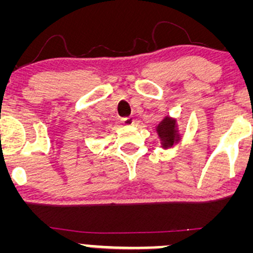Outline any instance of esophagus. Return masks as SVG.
<instances>
[{"label":"esophagus","mask_w":253,"mask_h":253,"mask_svg":"<svg viewBox=\"0 0 253 253\" xmlns=\"http://www.w3.org/2000/svg\"><path fill=\"white\" fill-rule=\"evenodd\" d=\"M123 124L126 125V126H133L134 125V119L133 118H124Z\"/></svg>","instance_id":"esophagus-1"}]
</instances>
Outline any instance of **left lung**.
Returning <instances> with one entry per match:
<instances>
[{"mask_svg":"<svg viewBox=\"0 0 253 253\" xmlns=\"http://www.w3.org/2000/svg\"><path fill=\"white\" fill-rule=\"evenodd\" d=\"M157 134L161 139V144L163 149H170L173 145L178 144L181 140V134L177 128V120L171 117H165L158 126L156 127Z\"/></svg>","mask_w":253,"mask_h":253,"instance_id":"8db88e82","label":"left lung"}]
</instances>
